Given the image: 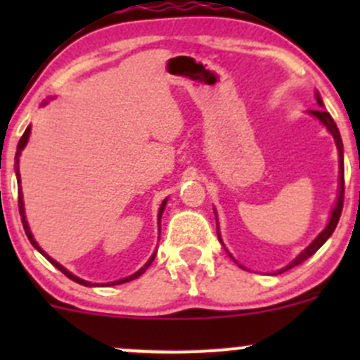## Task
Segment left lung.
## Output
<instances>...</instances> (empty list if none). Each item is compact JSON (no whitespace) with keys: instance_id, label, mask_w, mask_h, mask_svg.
Masks as SVG:
<instances>
[{"instance_id":"left-lung-1","label":"left lung","mask_w":360,"mask_h":360,"mask_svg":"<svg viewBox=\"0 0 360 360\" xmlns=\"http://www.w3.org/2000/svg\"><path fill=\"white\" fill-rule=\"evenodd\" d=\"M315 99H317L319 106L324 108V103H322V99H321V94L315 92ZM308 112H310L311 116H315V118H317L319 122H321L322 125H324L326 129H328V132L331 134L333 139H335V143H336V148H338V163H340V172H338V174H340V176H338V197H336L335 207H333L331 216H329V221H328V224H326L324 230H322L321 233H319L317 237H315L314 240H311L310 245H307V248L301 250V252L297 254V256L294 257V259L291 261V263L285 264V266L281 268V270H278V271H275L274 275L282 274V271L291 270V268L297 266V264H301V263H303V261H307L310 256H314V254L317 252V250L321 249L322 245L326 244V240H328V238L333 235V231H335L338 221H340L341 209H343V197H345V165H343V143H341L340 130H338V127H336L335 120H333V116L329 115V112L326 111V110H311V111H308ZM214 214H216V210H214ZM217 226H219V224H217ZM217 237H219V242H221V244H223V238H221L219 228H217ZM223 245H224V244H223ZM226 250H228V249H226ZM230 256H231V254H230ZM231 257H233V256H231ZM240 268H242V264H240Z\"/></svg>"}]
</instances>
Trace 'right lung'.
I'll list each match as a JSON object with an SVG mask.
<instances>
[{
	"mask_svg": "<svg viewBox=\"0 0 360 360\" xmlns=\"http://www.w3.org/2000/svg\"><path fill=\"white\" fill-rule=\"evenodd\" d=\"M45 104H49V101H45V103H43V106H45ZM29 136H31V125L27 127V129H25V132L22 134V137H20V141H19V144H17V153H15V176H17V184H19V212H20V216H22V224H24V230H25V235H27V238H29V242H31L32 245H34V249H38L39 252L43 254V256L46 257V259L50 261V263L53 264V266L57 268V270H60L63 271L64 275H66L68 278H71V281H75V282H78V284H82V285H86V288H90V285H96V284H92V282H89V281H83V278H79V277H76L75 274H71V271L68 270V268H64L63 264L60 263H57L56 259H53V257H50L49 254L45 252V250H43L41 248H39L38 245V242L34 240V237H32V233H31V228H29V223H27V217H25V209H24V198H22V186H20V172H19V162H20V155H22V150L25 148V144H27V141H29ZM165 205H167V198L165 200L162 202V205H160V209H158V231H160V219H162V214H163V209H165ZM155 256H157V250H155L153 254H151V257L150 259L146 261V264H144L143 268H139V270L136 271V274H132V275H129V277H125V278H120V281H112V282H108L106 285H118V284H125V282H130V281H134V278H137V277H141V275L144 274V271L148 270V268H150V264L153 263V259H155Z\"/></svg>",
	"mask_w": 360,
	"mask_h": 360,
	"instance_id": "1",
	"label": "right lung"
}]
</instances>
